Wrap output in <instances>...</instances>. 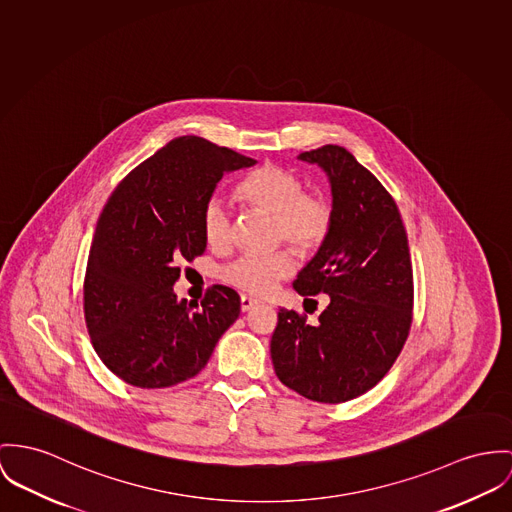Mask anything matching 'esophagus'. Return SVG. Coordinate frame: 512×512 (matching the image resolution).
<instances>
[{
  "mask_svg": "<svg viewBox=\"0 0 512 512\" xmlns=\"http://www.w3.org/2000/svg\"><path fill=\"white\" fill-rule=\"evenodd\" d=\"M239 302H241V312H249L253 306H257V304H259V300H257V298H251V296H247V294H243Z\"/></svg>",
  "mask_w": 512,
  "mask_h": 512,
  "instance_id": "obj_1",
  "label": "esophagus"
}]
</instances>
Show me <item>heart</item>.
<instances>
[{
    "label": "heart",
    "mask_w": 512,
    "mask_h": 512,
    "mask_svg": "<svg viewBox=\"0 0 512 512\" xmlns=\"http://www.w3.org/2000/svg\"><path fill=\"white\" fill-rule=\"evenodd\" d=\"M302 181L280 165H261L239 185L237 197L275 218V239L286 241L300 255L321 247L333 224V208L321 193L302 191ZM202 236L210 249L224 251L232 237V218L222 198L212 197L202 208ZM292 273V255L284 249L269 255H241L224 267L222 278L249 294H269Z\"/></svg>",
    "instance_id": "b5f03b06"
}]
</instances>
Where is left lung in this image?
Masks as SVG:
<instances>
[{"instance_id": "left-lung-1", "label": "left lung", "mask_w": 512, "mask_h": 512, "mask_svg": "<svg viewBox=\"0 0 512 512\" xmlns=\"http://www.w3.org/2000/svg\"><path fill=\"white\" fill-rule=\"evenodd\" d=\"M298 159L323 169L333 224L294 290L329 296L310 325L280 310L271 339L278 380L319 403H343L374 388L392 368L411 327L413 271L392 195L341 146Z\"/></svg>"}]
</instances>
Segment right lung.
I'll list each match as a JSON object with an SVG mask.
<instances>
[{
  "mask_svg": "<svg viewBox=\"0 0 512 512\" xmlns=\"http://www.w3.org/2000/svg\"><path fill=\"white\" fill-rule=\"evenodd\" d=\"M255 159L179 136L132 169L107 200L91 243L83 310L93 347L130 386L169 388L206 366L239 315L236 290L214 284L187 304L173 292L179 261L204 253V204L224 173Z\"/></svg>",
  "mask_w": 512,
  "mask_h": 512,
  "instance_id": "1",
  "label": "right lung"
}]
</instances>
